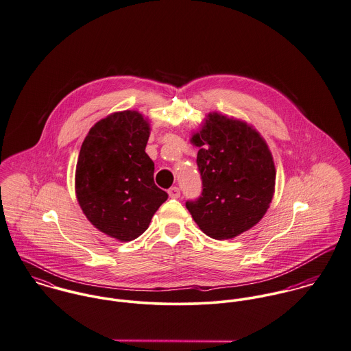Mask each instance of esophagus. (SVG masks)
<instances>
[{
	"label": "esophagus",
	"instance_id": "1",
	"mask_svg": "<svg viewBox=\"0 0 351 351\" xmlns=\"http://www.w3.org/2000/svg\"><path fill=\"white\" fill-rule=\"evenodd\" d=\"M168 195H169V197H172V199H178V197L180 196V190H179L178 187H171V189L168 190Z\"/></svg>",
	"mask_w": 351,
	"mask_h": 351
}]
</instances>
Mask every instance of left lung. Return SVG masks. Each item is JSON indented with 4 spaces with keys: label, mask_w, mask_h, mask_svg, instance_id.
<instances>
[{
    "label": "left lung",
    "mask_w": 351,
    "mask_h": 351,
    "mask_svg": "<svg viewBox=\"0 0 351 351\" xmlns=\"http://www.w3.org/2000/svg\"><path fill=\"white\" fill-rule=\"evenodd\" d=\"M203 191L186 207L199 229L230 239L257 225L268 211L276 184L272 152L247 122L211 112L193 132Z\"/></svg>",
    "instance_id": "left-lung-1"
}]
</instances>
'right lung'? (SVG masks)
Listing matches in <instances>:
<instances>
[{"label":"right lung","mask_w":351,"mask_h":351,"mask_svg":"<svg viewBox=\"0 0 351 351\" xmlns=\"http://www.w3.org/2000/svg\"><path fill=\"white\" fill-rule=\"evenodd\" d=\"M149 119L123 110L99 119L79 152L75 194L86 218L121 242L144 233L168 195L154 182L155 164L145 154Z\"/></svg>","instance_id":"right-lung-1"}]
</instances>
